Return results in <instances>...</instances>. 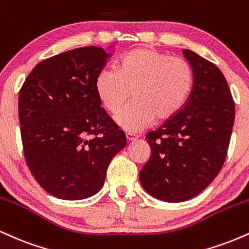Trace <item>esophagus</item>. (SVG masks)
I'll return each instance as SVG.
<instances>
[{"mask_svg": "<svg viewBox=\"0 0 249 249\" xmlns=\"http://www.w3.org/2000/svg\"><path fill=\"white\" fill-rule=\"evenodd\" d=\"M137 138H138V134L132 133V132H127V133H126V141H127V142L136 141Z\"/></svg>", "mask_w": 249, "mask_h": 249, "instance_id": "34e87169", "label": "esophagus"}]
</instances>
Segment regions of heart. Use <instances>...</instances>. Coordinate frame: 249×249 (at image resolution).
Returning a JSON list of instances; mask_svg holds the SVG:
<instances>
[{"mask_svg":"<svg viewBox=\"0 0 249 249\" xmlns=\"http://www.w3.org/2000/svg\"><path fill=\"white\" fill-rule=\"evenodd\" d=\"M194 73L186 59L150 48L124 53L115 70H102L96 77L97 97L107 112H118L130 98L133 102L116 116L119 127L138 131L154 119L166 122L186 104L192 92Z\"/></svg>","mask_w":249,"mask_h":249,"instance_id":"1","label":"heart"}]
</instances>
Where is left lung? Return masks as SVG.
<instances>
[{
  "instance_id": "obj_1",
  "label": "left lung",
  "mask_w": 249,
  "mask_h": 249,
  "mask_svg": "<svg viewBox=\"0 0 249 249\" xmlns=\"http://www.w3.org/2000/svg\"><path fill=\"white\" fill-rule=\"evenodd\" d=\"M182 53L194 73L192 92L173 118L146 134L151 156L139 172L142 188L166 202L192 199L215 179L227 156L235 116L219 68L188 49Z\"/></svg>"
}]
</instances>
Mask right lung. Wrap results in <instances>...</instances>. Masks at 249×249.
<instances>
[{
	"label": "right lung",
	"mask_w": 249,
	"mask_h": 249,
	"mask_svg": "<svg viewBox=\"0 0 249 249\" xmlns=\"http://www.w3.org/2000/svg\"><path fill=\"white\" fill-rule=\"evenodd\" d=\"M110 53L77 48L44 59L19 90L24 158L41 187L63 200L99 192L113 157L126 145L97 97L96 77Z\"/></svg>",
	"instance_id": "right-lung-1"
}]
</instances>
